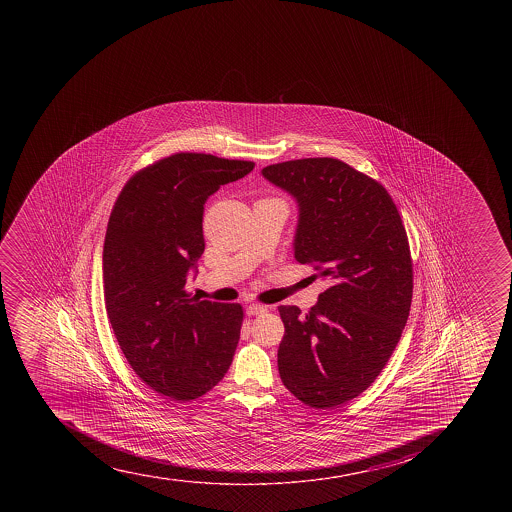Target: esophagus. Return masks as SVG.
Listing matches in <instances>:
<instances>
[{
  "mask_svg": "<svg viewBox=\"0 0 512 512\" xmlns=\"http://www.w3.org/2000/svg\"><path fill=\"white\" fill-rule=\"evenodd\" d=\"M264 312H267V307H265V305L250 304L247 307L248 315H260V314H264Z\"/></svg>",
  "mask_w": 512,
  "mask_h": 512,
  "instance_id": "esophagus-1",
  "label": "esophagus"
}]
</instances>
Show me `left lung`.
I'll return each mask as SVG.
<instances>
[{
	"mask_svg": "<svg viewBox=\"0 0 512 512\" xmlns=\"http://www.w3.org/2000/svg\"><path fill=\"white\" fill-rule=\"evenodd\" d=\"M260 173L297 203L295 260L330 282L309 314L280 307V379L304 404L329 409L377 379L407 324L405 228L387 190L337 158L292 160Z\"/></svg>",
	"mask_w": 512,
	"mask_h": 512,
	"instance_id": "1",
	"label": "left lung"
}]
</instances>
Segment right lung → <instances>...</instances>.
Here are the masks:
<instances>
[{
  "label": "right lung",
  "mask_w": 512,
  "mask_h": 512,
  "mask_svg": "<svg viewBox=\"0 0 512 512\" xmlns=\"http://www.w3.org/2000/svg\"><path fill=\"white\" fill-rule=\"evenodd\" d=\"M255 163L177 153L123 187L103 245L108 319L135 374L158 394L192 400L227 374L243 312L185 292L205 250L203 212L225 183Z\"/></svg>",
  "instance_id": "obj_1"
}]
</instances>
